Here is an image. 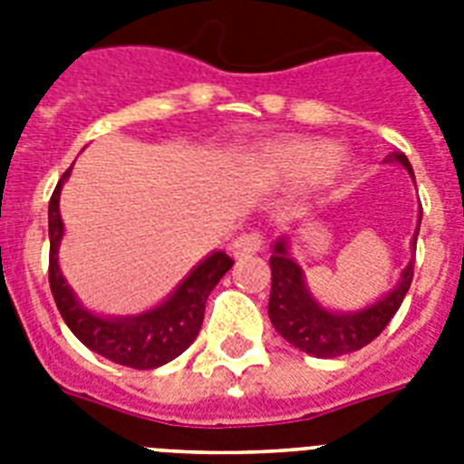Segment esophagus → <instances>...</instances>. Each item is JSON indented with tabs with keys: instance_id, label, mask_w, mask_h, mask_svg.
Here are the masks:
<instances>
[{
	"instance_id": "1",
	"label": "esophagus",
	"mask_w": 464,
	"mask_h": 464,
	"mask_svg": "<svg viewBox=\"0 0 464 464\" xmlns=\"http://www.w3.org/2000/svg\"><path fill=\"white\" fill-rule=\"evenodd\" d=\"M262 247L260 233H243L238 238L233 240L231 255L233 257H247V255H255Z\"/></svg>"
}]
</instances>
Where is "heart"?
Returning a JSON list of instances; mask_svg holds the SVG:
<instances>
[{
    "mask_svg": "<svg viewBox=\"0 0 464 464\" xmlns=\"http://www.w3.org/2000/svg\"><path fill=\"white\" fill-rule=\"evenodd\" d=\"M344 156L327 140H289L262 156L260 168L272 180H304L317 189L327 188L344 170Z\"/></svg>",
    "mask_w": 464,
    "mask_h": 464,
    "instance_id": "heart-1",
    "label": "heart"
}]
</instances>
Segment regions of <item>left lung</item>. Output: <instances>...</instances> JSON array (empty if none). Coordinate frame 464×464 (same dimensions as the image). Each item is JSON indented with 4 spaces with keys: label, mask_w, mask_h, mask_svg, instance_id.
<instances>
[{
    "label": "left lung",
    "mask_w": 464,
    "mask_h": 464,
    "mask_svg": "<svg viewBox=\"0 0 464 464\" xmlns=\"http://www.w3.org/2000/svg\"><path fill=\"white\" fill-rule=\"evenodd\" d=\"M388 163H400L414 180L410 159L400 151L390 154ZM421 214H419L417 231L411 238V260L400 272L397 286L381 296L375 304L359 310H332L313 296V291L305 284V272L291 255V243L286 236L272 246V291H269V320L275 330L282 334L289 344L301 352L317 356V359H334L342 353L359 352L361 346L371 344L385 324L392 320L400 305H402L407 291H410L411 276H414V253H417V236Z\"/></svg>",
    "instance_id": "1"
}]
</instances>
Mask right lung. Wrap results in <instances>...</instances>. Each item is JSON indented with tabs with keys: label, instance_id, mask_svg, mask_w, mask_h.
Masks as SVG:
<instances>
[{
	"label": "right lung",
	"instance_id": "add662e5",
	"mask_svg": "<svg viewBox=\"0 0 464 464\" xmlns=\"http://www.w3.org/2000/svg\"><path fill=\"white\" fill-rule=\"evenodd\" d=\"M72 168L62 175L47 209L50 231V289L67 327L91 352L115 361L120 366L159 368L180 356L199 334L204 320V305L211 289L233 267V260L224 250H214L199 265L192 267L166 301L137 315H98L79 301L60 269V243L64 224L60 214V192Z\"/></svg>",
	"mask_w": 464,
	"mask_h": 464
}]
</instances>
